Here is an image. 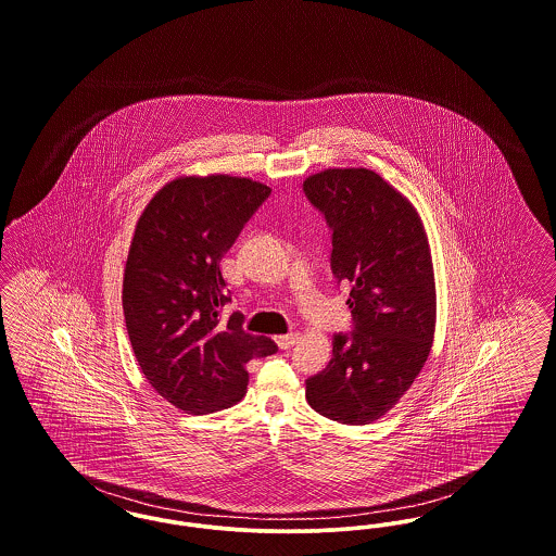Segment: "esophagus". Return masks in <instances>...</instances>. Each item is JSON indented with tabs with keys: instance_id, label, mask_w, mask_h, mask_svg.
I'll return each instance as SVG.
<instances>
[{
	"instance_id": "esophagus-1",
	"label": "esophagus",
	"mask_w": 556,
	"mask_h": 556,
	"mask_svg": "<svg viewBox=\"0 0 556 556\" xmlns=\"http://www.w3.org/2000/svg\"><path fill=\"white\" fill-rule=\"evenodd\" d=\"M299 340V334H282V337H276V344L282 349V351H287V349H290L294 342Z\"/></svg>"
}]
</instances>
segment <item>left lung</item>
Listing matches in <instances>:
<instances>
[{
	"mask_svg": "<svg viewBox=\"0 0 556 556\" xmlns=\"http://www.w3.org/2000/svg\"><path fill=\"white\" fill-rule=\"evenodd\" d=\"M303 193L332 230L330 266L351 287L353 332L305 382L319 415L365 426L392 409L428 362L435 326L434 269L421 219L387 180L365 168L324 169Z\"/></svg>",
	"mask_w": 556,
	"mask_h": 556,
	"instance_id": "1",
	"label": "left lung"
}]
</instances>
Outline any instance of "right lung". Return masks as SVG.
<instances>
[{"label": "right lung", "mask_w": 556, "mask_h": 556, "mask_svg": "<svg viewBox=\"0 0 556 556\" xmlns=\"http://www.w3.org/2000/svg\"><path fill=\"white\" fill-rule=\"evenodd\" d=\"M271 189L237 176L176 178L149 201L124 269L128 339L149 384L178 409H228L247 390L244 363L278 351L222 317L219 262Z\"/></svg>", "instance_id": "right-lung-1"}]
</instances>
